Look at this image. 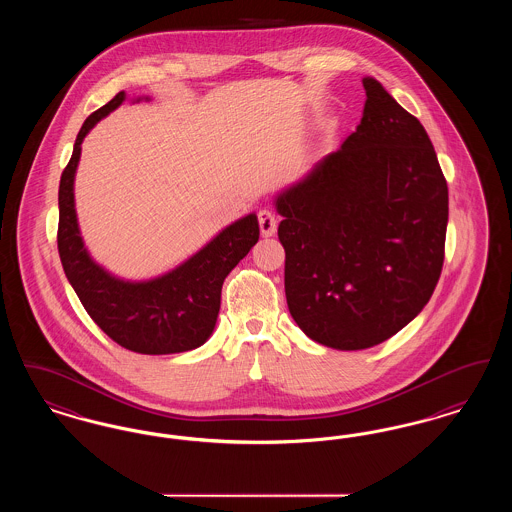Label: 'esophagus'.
<instances>
[{
  "label": "esophagus",
  "instance_id": "34e87169",
  "mask_svg": "<svg viewBox=\"0 0 512 512\" xmlns=\"http://www.w3.org/2000/svg\"><path fill=\"white\" fill-rule=\"evenodd\" d=\"M259 228H261V234L268 238V236H274L276 228H278V220L274 217V213L270 209H261L259 211Z\"/></svg>",
  "mask_w": 512,
  "mask_h": 512
}]
</instances>
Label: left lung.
I'll use <instances>...</instances> for the list:
<instances>
[{
	"mask_svg": "<svg viewBox=\"0 0 512 512\" xmlns=\"http://www.w3.org/2000/svg\"><path fill=\"white\" fill-rule=\"evenodd\" d=\"M363 86L357 130L274 199L288 309L311 340L340 351L390 340L424 309L449 217L424 126L372 76Z\"/></svg>",
	"mask_w": 512,
	"mask_h": 512,
	"instance_id": "1",
	"label": "left lung"
}]
</instances>
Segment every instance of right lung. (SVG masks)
<instances>
[{"mask_svg":"<svg viewBox=\"0 0 512 512\" xmlns=\"http://www.w3.org/2000/svg\"><path fill=\"white\" fill-rule=\"evenodd\" d=\"M124 99L126 94L119 92L84 121L76 136L73 157L59 184V257L80 303L111 340L142 355L192 351L211 338L222 282L257 244L259 220L249 213L232 222L190 259L151 280H122L98 265L80 236L74 174L86 134Z\"/></svg>","mask_w":512,"mask_h":512,"instance_id":"1","label":"right lung"}]
</instances>
